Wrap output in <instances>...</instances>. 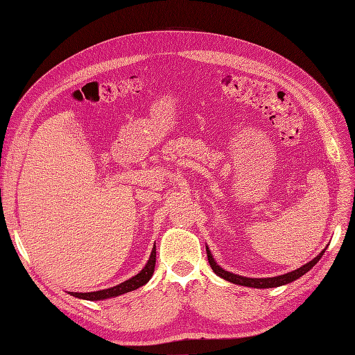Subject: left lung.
<instances>
[{
  "label": "left lung",
  "instance_id": "8db88e82",
  "mask_svg": "<svg viewBox=\"0 0 355 355\" xmlns=\"http://www.w3.org/2000/svg\"><path fill=\"white\" fill-rule=\"evenodd\" d=\"M324 250H326V248H323L322 253H319V256H316L313 260H310L309 263L303 265V266L293 270V272L279 275V277H272V278H247V277H241V275H237V273H232V272H228L225 269H222L216 263V260L214 259L211 250H209V247L206 245V253H207L209 265H211L212 270L218 275V277H220L222 279H225L228 282L243 285V286H250V288H275V286H282V285H286V284H290V282L301 278L304 273H307L314 265L318 263V261L320 260V257L323 256Z\"/></svg>",
  "mask_w": 355,
  "mask_h": 355
}]
</instances>
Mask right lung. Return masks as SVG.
<instances>
[{
  "mask_svg": "<svg viewBox=\"0 0 355 355\" xmlns=\"http://www.w3.org/2000/svg\"><path fill=\"white\" fill-rule=\"evenodd\" d=\"M155 263H156V245H153V248H152L148 263L144 265V268L137 275H135V277H131L130 279L118 284L115 286L107 288V290L94 291V293H71V295L77 297V298H82V300H89V301H101V300H108V298L123 295L130 291H135V290H137V288L149 282V279L153 275V270H155Z\"/></svg>",
  "mask_w": 355,
  "mask_h": 355,
  "instance_id": "right-lung-1",
  "label": "right lung"
}]
</instances>
